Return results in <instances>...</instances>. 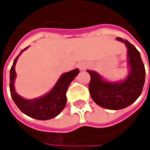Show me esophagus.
I'll return each instance as SVG.
<instances>
[{
  "mask_svg": "<svg viewBox=\"0 0 150 150\" xmlns=\"http://www.w3.org/2000/svg\"><path fill=\"white\" fill-rule=\"evenodd\" d=\"M78 67H79V69H81V70H83L84 69H85V64L83 63V62H80L79 64H78Z\"/></svg>",
  "mask_w": 150,
  "mask_h": 150,
  "instance_id": "obj_1",
  "label": "esophagus"
}]
</instances>
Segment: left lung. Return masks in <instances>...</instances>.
Segmentation results:
<instances>
[{"mask_svg":"<svg viewBox=\"0 0 150 150\" xmlns=\"http://www.w3.org/2000/svg\"><path fill=\"white\" fill-rule=\"evenodd\" d=\"M127 48V65L129 73L120 81H108L93 70H87L91 76L89 92L98 105L109 110L125 108L141 95L145 81V68L139 51L129 41L117 38Z\"/></svg>","mask_w":150,"mask_h":150,"instance_id":"left-lung-1","label":"left lung"}]
</instances>
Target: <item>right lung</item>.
<instances>
[{
  "instance_id": "obj_1",
  "label": "right lung",
  "mask_w": 150,
  "mask_h": 150,
  "mask_svg": "<svg viewBox=\"0 0 150 150\" xmlns=\"http://www.w3.org/2000/svg\"><path fill=\"white\" fill-rule=\"evenodd\" d=\"M28 47L25 48L21 50V53L13 61V66L10 69L9 87L11 96L18 108L24 114L38 120L51 119L57 117L64 109L67 103V89L71 81L75 78V76L79 74L80 70L78 69H75L69 72L63 73L59 77L54 87L45 94L33 100L25 99L17 93L14 88V82L16 79L15 64L17 62V60L19 59V57Z\"/></svg>"
}]
</instances>
